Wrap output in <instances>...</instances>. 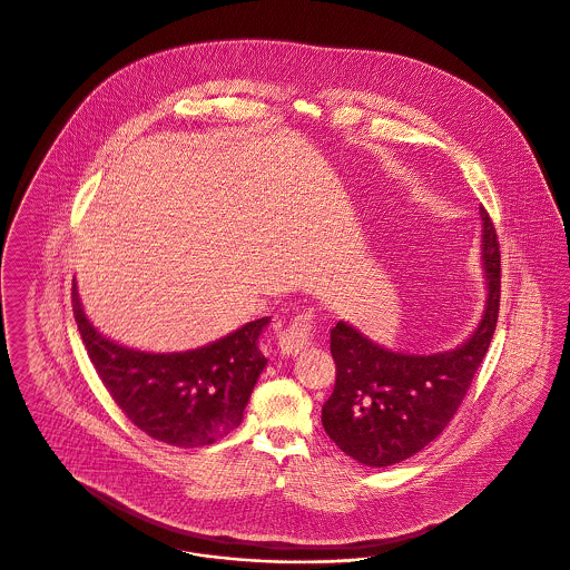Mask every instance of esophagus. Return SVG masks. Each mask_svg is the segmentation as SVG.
<instances>
[{
  "mask_svg": "<svg viewBox=\"0 0 570 570\" xmlns=\"http://www.w3.org/2000/svg\"><path fill=\"white\" fill-rule=\"evenodd\" d=\"M314 338V325H312V314H299L295 321L288 323V327H284L277 334V347L284 355H297L299 351L306 350L312 345Z\"/></svg>",
  "mask_w": 570,
  "mask_h": 570,
  "instance_id": "obj_1",
  "label": "esophagus"
}]
</instances>
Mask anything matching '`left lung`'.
I'll use <instances>...</instances> for the list:
<instances>
[{
    "instance_id": "8db88e82",
    "label": "left lung",
    "mask_w": 570,
    "mask_h": 570,
    "mask_svg": "<svg viewBox=\"0 0 570 570\" xmlns=\"http://www.w3.org/2000/svg\"><path fill=\"white\" fill-rule=\"evenodd\" d=\"M480 215L488 299L478 330L462 347L434 355L394 353L345 321L330 334L336 384L321 421L336 446L366 466H393L439 439L490 347L501 299V252L483 206Z\"/></svg>"
}]
</instances>
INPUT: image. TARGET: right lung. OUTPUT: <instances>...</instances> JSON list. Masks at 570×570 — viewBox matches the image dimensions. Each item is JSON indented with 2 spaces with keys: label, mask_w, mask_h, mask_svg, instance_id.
<instances>
[{
  "label": "right lung",
  "mask_w": 570,
  "mask_h": 570,
  "mask_svg": "<svg viewBox=\"0 0 570 570\" xmlns=\"http://www.w3.org/2000/svg\"><path fill=\"white\" fill-rule=\"evenodd\" d=\"M71 304L101 384L140 432L179 449H195L240 425L266 364L258 338L268 316L202 350L145 353L104 338L88 323L76 284Z\"/></svg>",
  "instance_id": "add662e5"
}]
</instances>
